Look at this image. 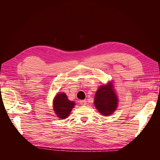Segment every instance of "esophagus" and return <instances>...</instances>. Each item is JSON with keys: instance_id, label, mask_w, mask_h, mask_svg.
I'll return each mask as SVG.
<instances>
[{"instance_id": "1", "label": "esophagus", "mask_w": 160, "mask_h": 160, "mask_svg": "<svg viewBox=\"0 0 160 160\" xmlns=\"http://www.w3.org/2000/svg\"><path fill=\"white\" fill-rule=\"evenodd\" d=\"M80 103L81 105H83V106H84V105L87 104V101L85 100H80Z\"/></svg>"}]
</instances>
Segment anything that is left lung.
<instances>
[{
	"mask_svg": "<svg viewBox=\"0 0 160 160\" xmlns=\"http://www.w3.org/2000/svg\"><path fill=\"white\" fill-rule=\"evenodd\" d=\"M118 96L112 82L100 86L95 95L94 104L103 115H110L118 107Z\"/></svg>",
	"mask_w": 160,
	"mask_h": 160,
	"instance_id": "obj_1",
	"label": "left lung"
}]
</instances>
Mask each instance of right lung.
I'll return each mask as SVG.
<instances>
[{"label":"right lung","instance_id":"obj_1","mask_svg":"<svg viewBox=\"0 0 160 160\" xmlns=\"http://www.w3.org/2000/svg\"><path fill=\"white\" fill-rule=\"evenodd\" d=\"M53 110L57 117L60 119L67 118L75 106V102L71 101L64 93H58L53 99Z\"/></svg>","mask_w":160,"mask_h":160}]
</instances>
